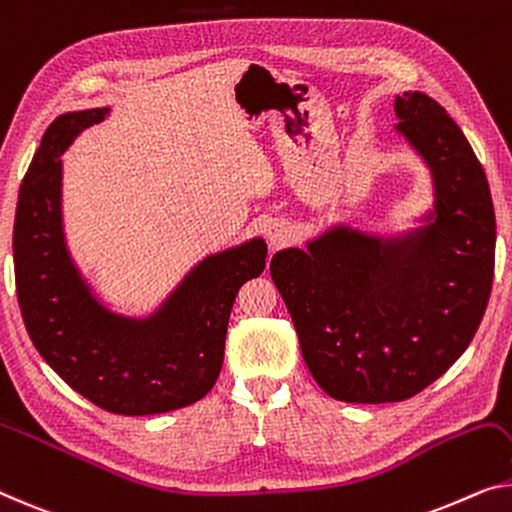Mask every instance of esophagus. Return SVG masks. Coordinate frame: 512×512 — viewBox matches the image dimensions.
Wrapping results in <instances>:
<instances>
[{"label":"esophagus","instance_id":"obj_1","mask_svg":"<svg viewBox=\"0 0 512 512\" xmlns=\"http://www.w3.org/2000/svg\"><path fill=\"white\" fill-rule=\"evenodd\" d=\"M292 239V232L287 230V225H271L269 227V243H271V248H282V246H287V241Z\"/></svg>","mask_w":512,"mask_h":512}]
</instances>
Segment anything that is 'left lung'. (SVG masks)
<instances>
[{
  "instance_id": "1",
  "label": "left lung",
  "mask_w": 512,
  "mask_h": 512,
  "mask_svg": "<svg viewBox=\"0 0 512 512\" xmlns=\"http://www.w3.org/2000/svg\"><path fill=\"white\" fill-rule=\"evenodd\" d=\"M395 112L432 170L434 223L414 243L338 230L271 259L305 365L342 402L421 393L474 340L492 292L497 223L483 165L434 98L409 91Z\"/></svg>"
}]
</instances>
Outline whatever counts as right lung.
Returning a JSON list of instances; mask_svg holds the SVG:
<instances>
[{
  "label": "right lung",
  "mask_w": 512,
  "mask_h": 512,
  "mask_svg": "<svg viewBox=\"0 0 512 512\" xmlns=\"http://www.w3.org/2000/svg\"><path fill=\"white\" fill-rule=\"evenodd\" d=\"M105 114L68 112L45 131L15 209V289L34 347L73 391L110 414H163L202 400L216 384L232 303L243 282L264 271L266 243L204 259L151 322L101 308L64 246L59 154Z\"/></svg>",
  "instance_id": "obj_1"
}]
</instances>
